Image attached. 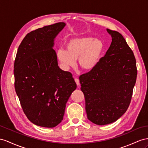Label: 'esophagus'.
I'll return each instance as SVG.
<instances>
[{"label": "esophagus", "instance_id": "1", "mask_svg": "<svg viewBox=\"0 0 148 148\" xmlns=\"http://www.w3.org/2000/svg\"><path fill=\"white\" fill-rule=\"evenodd\" d=\"M75 83H76V84L77 85V86H79V85H80V82H79V79H77V78H75Z\"/></svg>", "mask_w": 148, "mask_h": 148}]
</instances>
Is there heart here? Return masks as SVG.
Wrapping results in <instances>:
<instances>
[{
    "label": "heart",
    "mask_w": 148,
    "mask_h": 148,
    "mask_svg": "<svg viewBox=\"0 0 148 148\" xmlns=\"http://www.w3.org/2000/svg\"><path fill=\"white\" fill-rule=\"evenodd\" d=\"M104 45L100 39L90 36L74 37L67 41L66 51L58 52L59 62L66 69L75 66L78 59L79 66L84 71L93 70L99 63L103 54Z\"/></svg>",
    "instance_id": "b5f03b06"
}]
</instances>
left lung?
I'll return each mask as SVG.
<instances>
[{"label": "left lung", "mask_w": 148, "mask_h": 148, "mask_svg": "<svg viewBox=\"0 0 148 148\" xmlns=\"http://www.w3.org/2000/svg\"><path fill=\"white\" fill-rule=\"evenodd\" d=\"M106 30L110 47L96 68L79 77L88 119L97 125L115 122L126 112L137 77L135 57L126 40Z\"/></svg>", "instance_id": "obj_1"}]
</instances>
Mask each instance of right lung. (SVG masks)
<instances>
[{"label":"right lung","instance_id":"obj_1","mask_svg":"<svg viewBox=\"0 0 148 148\" xmlns=\"http://www.w3.org/2000/svg\"><path fill=\"white\" fill-rule=\"evenodd\" d=\"M66 25L58 22L27 34L15 59L16 94L26 116L39 126L54 127L61 122L67 102L77 88L72 74L58 66L53 49Z\"/></svg>","mask_w":148,"mask_h":148}]
</instances>
